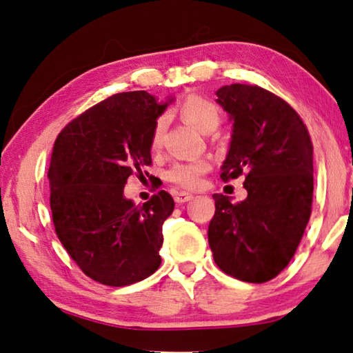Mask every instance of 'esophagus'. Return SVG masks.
Segmentation results:
<instances>
[{"instance_id":"esophagus-1","label":"esophagus","mask_w":353,"mask_h":353,"mask_svg":"<svg viewBox=\"0 0 353 353\" xmlns=\"http://www.w3.org/2000/svg\"><path fill=\"white\" fill-rule=\"evenodd\" d=\"M191 199H193V194H191V193H185V191H181V193H176V194H174V201H176L177 203H185V202L191 201Z\"/></svg>"}]
</instances>
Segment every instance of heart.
<instances>
[{"mask_svg": "<svg viewBox=\"0 0 353 353\" xmlns=\"http://www.w3.org/2000/svg\"><path fill=\"white\" fill-rule=\"evenodd\" d=\"M182 117L190 121L202 132L214 131L221 123V112L213 101L202 97V95H190L183 100L181 106ZM166 130V119L159 117L151 131V148L159 150L163 143V136ZM211 170V163L208 160H191V162L176 163L168 171V181L179 185L182 188L196 190L202 185L203 176Z\"/></svg>", "mask_w": 353, "mask_h": 353, "instance_id": "1", "label": "heart"}]
</instances>
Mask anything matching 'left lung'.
I'll list each match as a JSON object with an SVG mask.
<instances>
[{"mask_svg": "<svg viewBox=\"0 0 353 353\" xmlns=\"http://www.w3.org/2000/svg\"><path fill=\"white\" fill-rule=\"evenodd\" d=\"M233 120L223 182L245 176V201L213 194L208 243L216 265L245 283H267L292 261L309 223L313 145L303 119L278 95L256 85L217 89Z\"/></svg>", "mask_w": 353, "mask_h": 353, "instance_id": "obj_1", "label": "left lung"}]
</instances>
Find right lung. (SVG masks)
Returning <instances> with one entry per match:
<instances>
[{
  "label": "right lung",
  "mask_w": 353,
  "mask_h": 353,
  "mask_svg": "<svg viewBox=\"0 0 353 353\" xmlns=\"http://www.w3.org/2000/svg\"><path fill=\"white\" fill-rule=\"evenodd\" d=\"M166 106L146 91L114 94L69 121L54 143L48 177L55 233L100 284L139 283L162 262V225L174 201L160 190L136 205L123 188L151 165V131Z\"/></svg>",
  "instance_id": "right-lung-1"
}]
</instances>
